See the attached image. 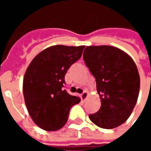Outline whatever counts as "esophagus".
Returning a JSON list of instances; mask_svg holds the SVG:
<instances>
[{"mask_svg": "<svg viewBox=\"0 0 151 151\" xmlns=\"http://www.w3.org/2000/svg\"><path fill=\"white\" fill-rule=\"evenodd\" d=\"M87 96H88V92L84 91L83 93H82V95H81V98H82V100H85L87 98Z\"/></svg>", "mask_w": 151, "mask_h": 151, "instance_id": "esophagus-1", "label": "esophagus"}]
</instances>
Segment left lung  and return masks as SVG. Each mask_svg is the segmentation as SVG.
I'll return each instance as SVG.
<instances>
[{"mask_svg":"<svg viewBox=\"0 0 151 151\" xmlns=\"http://www.w3.org/2000/svg\"><path fill=\"white\" fill-rule=\"evenodd\" d=\"M83 60L95 78L101 107L89 116L97 126L111 129L124 123L137 104L140 76L127 53L108 45L86 47Z\"/></svg>","mask_w":151,"mask_h":151,"instance_id":"8db88e82","label":"left lung"}]
</instances>
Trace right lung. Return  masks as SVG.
I'll return each mask as SVG.
<instances>
[{
    "mask_svg": "<svg viewBox=\"0 0 151 151\" xmlns=\"http://www.w3.org/2000/svg\"><path fill=\"white\" fill-rule=\"evenodd\" d=\"M85 46L55 45L32 60L23 78L25 104L31 119L46 131H56L67 122L69 110L80 102L66 90L65 76L82 56Z\"/></svg>",
    "mask_w": 151,
    "mask_h": 151,
    "instance_id": "right-lung-1",
    "label": "right lung"
}]
</instances>
